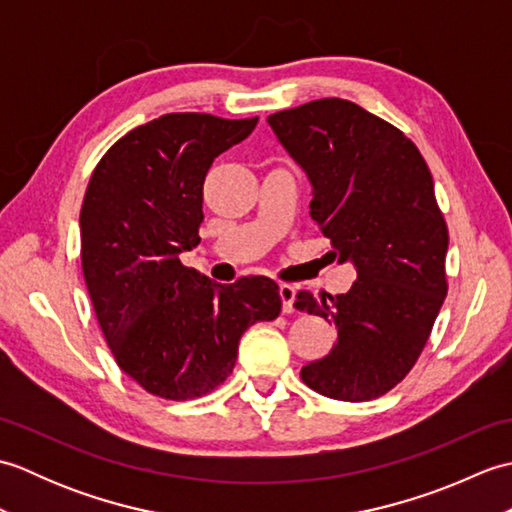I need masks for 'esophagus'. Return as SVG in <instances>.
<instances>
[{
  "label": "esophagus",
  "instance_id": "obj_1",
  "mask_svg": "<svg viewBox=\"0 0 512 512\" xmlns=\"http://www.w3.org/2000/svg\"><path fill=\"white\" fill-rule=\"evenodd\" d=\"M279 297H281V310L284 312L295 310V288L290 284H279Z\"/></svg>",
  "mask_w": 512,
  "mask_h": 512
}]
</instances>
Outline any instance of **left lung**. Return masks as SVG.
I'll list each match as a JSON object with an SVG mask.
<instances>
[{"label":"left lung","mask_w":512,"mask_h":512,"mask_svg":"<svg viewBox=\"0 0 512 512\" xmlns=\"http://www.w3.org/2000/svg\"><path fill=\"white\" fill-rule=\"evenodd\" d=\"M268 123L308 173L312 220L332 253L356 266L345 295L297 292V310L336 328L334 350L301 367V380L334 400H374L416 365L449 290V228L427 160L398 127L345 99Z\"/></svg>","instance_id":"obj_1"}]
</instances>
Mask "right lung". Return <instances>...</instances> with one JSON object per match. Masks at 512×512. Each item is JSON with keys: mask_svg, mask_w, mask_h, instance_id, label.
<instances>
[{"mask_svg": "<svg viewBox=\"0 0 512 512\" xmlns=\"http://www.w3.org/2000/svg\"><path fill=\"white\" fill-rule=\"evenodd\" d=\"M259 116L173 112L118 138L81 206V266L118 367L149 394L193 400L231 376L242 334L281 312L279 286H213L180 262L200 244L204 178Z\"/></svg>", "mask_w": 512, "mask_h": 512, "instance_id": "1", "label": "right lung"}]
</instances>
